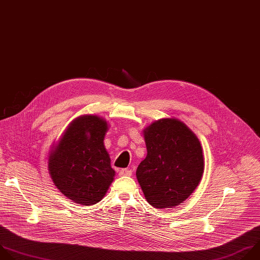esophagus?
I'll return each instance as SVG.
<instances>
[{"instance_id": "obj_1", "label": "esophagus", "mask_w": 260, "mask_h": 260, "mask_svg": "<svg viewBox=\"0 0 260 260\" xmlns=\"http://www.w3.org/2000/svg\"><path fill=\"white\" fill-rule=\"evenodd\" d=\"M132 174V171L130 169H121L119 171L120 176H130Z\"/></svg>"}]
</instances>
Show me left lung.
<instances>
[{
  "label": "left lung",
  "mask_w": 260,
  "mask_h": 260,
  "mask_svg": "<svg viewBox=\"0 0 260 260\" xmlns=\"http://www.w3.org/2000/svg\"><path fill=\"white\" fill-rule=\"evenodd\" d=\"M143 136L147 154L136 170L139 185L154 208H173L201 181L205 166L202 145L184 123L173 118L153 122Z\"/></svg>",
  "instance_id": "8db88e82"
}]
</instances>
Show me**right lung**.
Masks as SVG:
<instances>
[{"mask_svg":"<svg viewBox=\"0 0 260 260\" xmlns=\"http://www.w3.org/2000/svg\"><path fill=\"white\" fill-rule=\"evenodd\" d=\"M108 122L85 115L74 120L51 150L48 168L55 186L75 203L91 206L100 202L115 177L106 149Z\"/></svg>","mask_w":260,"mask_h":260,"instance_id":"1","label":"right lung"}]
</instances>
